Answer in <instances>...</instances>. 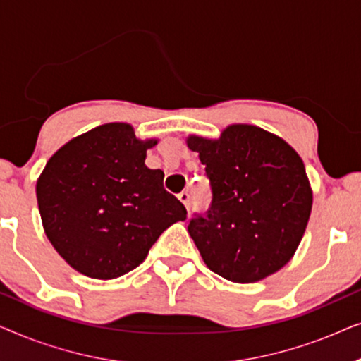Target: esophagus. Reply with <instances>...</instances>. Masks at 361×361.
<instances>
[{"label":"esophagus","mask_w":361,"mask_h":361,"mask_svg":"<svg viewBox=\"0 0 361 361\" xmlns=\"http://www.w3.org/2000/svg\"><path fill=\"white\" fill-rule=\"evenodd\" d=\"M179 200L185 205L187 210H190V195H189V192H180Z\"/></svg>","instance_id":"34e87169"}]
</instances>
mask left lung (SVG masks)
I'll return each mask as SVG.
<instances>
[{
  "mask_svg": "<svg viewBox=\"0 0 361 361\" xmlns=\"http://www.w3.org/2000/svg\"><path fill=\"white\" fill-rule=\"evenodd\" d=\"M210 179L212 204L189 224L205 264L233 283H256L293 258L312 210L304 162L284 140L230 125L219 140L192 135Z\"/></svg>",
  "mask_w": 361,
  "mask_h": 361,
  "instance_id": "obj_1",
  "label": "left lung"
}]
</instances>
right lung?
Returning <instances> with one entry per match:
<instances>
[{
	"label": "right lung",
	"instance_id": "right-lung-1",
	"mask_svg": "<svg viewBox=\"0 0 361 361\" xmlns=\"http://www.w3.org/2000/svg\"><path fill=\"white\" fill-rule=\"evenodd\" d=\"M157 140H137L128 123H106L63 145L36 185L42 226L73 269L115 279L146 259L161 233L187 219L162 185L164 172L145 164Z\"/></svg>",
	"mask_w": 361,
	"mask_h": 361
}]
</instances>
